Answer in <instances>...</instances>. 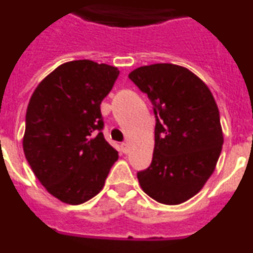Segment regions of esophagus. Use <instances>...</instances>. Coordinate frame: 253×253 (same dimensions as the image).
Masks as SVG:
<instances>
[{
	"label": "esophagus",
	"mask_w": 253,
	"mask_h": 253,
	"mask_svg": "<svg viewBox=\"0 0 253 253\" xmlns=\"http://www.w3.org/2000/svg\"><path fill=\"white\" fill-rule=\"evenodd\" d=\"M120 147H122L123 153H128V152H129V144H128V143L123 142L122 144H120Z\"/></svg>",
	"instance_id": "esophagus-1"
}]
</instances>
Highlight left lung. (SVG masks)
I'll list each match as a JSON object with an SVG mask.
<instances>
[{
  "label": "left lung",
  "mask_w": 253,
  "mask_h": 253,
  "mask_svg": "<svg viewBox=\"0 0 253 253\" xmlns=\"http://www.w3.org/2000/svg\"><path fill=\"white\" fill-rule=\"evenodd\" d=\"M129 78L147 93L156 116L153 157L137 173L156 202L176 205L202 190L220 156V116L207 84L189 69L171 63L139 67Z\"/></svg>",
  "instance_id": "8db88e82"
}]
</instances>
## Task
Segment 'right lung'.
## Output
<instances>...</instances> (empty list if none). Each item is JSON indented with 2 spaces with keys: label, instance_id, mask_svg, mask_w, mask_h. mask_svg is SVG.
Listing matches in <instances>:
<instances>
[{
  "label": "right lung",
  "instance_id": "add662e5",
  "mask_svg": "<svg viewBox=\"0 0 253 253\" xmlns=\"http://www.w3.org/2000/svg\"><path fill=\"white\" fill-rule=\"evenodd\" d=\"M118 76L116 67L72 60L31 95L24 153L38 180L60 202L78 205L97 195L119 157L105 140L100 110Z\"/></svg>",
  "mask_w": 253,
  "mask_h": 253
}]
</instances>
